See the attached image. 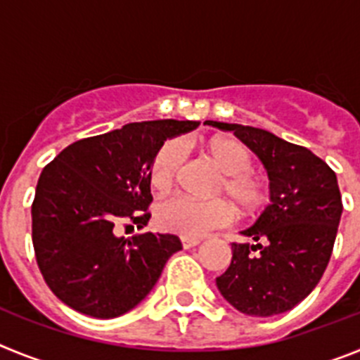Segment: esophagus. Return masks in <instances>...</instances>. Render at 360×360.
<instances>
[{"mask_svg": "<svg viewBox=\"0 0 360 360\" xmlns=\"http://www.w3.org/2000/svg\"><path fill=\"white\" fill-rule=\"evenodd\" d=\"M180 240H182L184 249H193V247L200 245V241H202L200 238H186V236H182Z\"/></svg>", "mask_w": 360, "mask_h": 360, "instance_id": "34e87169", "label": "esophagus"}]
</instances>
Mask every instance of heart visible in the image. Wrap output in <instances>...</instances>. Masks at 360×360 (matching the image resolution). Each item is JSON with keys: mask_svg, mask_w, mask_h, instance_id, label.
<instances>
[{"mask_svg": "<svg viewBox=\"0 0 360 360\" xmlns=\"http://www.w3.org/2000/svg\"><path fill=\"white\" fill-rule=\"evenodd\" d=\"M209 160L224 176L218 184V193H224L243 214H252L266 203L269 191L262 178L254 176L252 153L243 142L229 136H214L203 144ZM182 164V146L165 142L149 165V186L157 193H167L176 180ZM234 211L225 200H200L186 196H169L157 203L155 221L165 232L186 238H200L209 231L231 224Z\"/></svg>", "mask_w": 360, "mask_h": 360, "instance_id": "1", "label": "heart"}]
</instances>
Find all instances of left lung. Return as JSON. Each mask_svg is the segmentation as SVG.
Instances as JSON below:
<instances>
[{"label":"left lung","instance_id":"1","mask_svg":"<svg viewBox=\"0 0 360 360\" xmlns=\"http://www.w3.org/2000/svg\"><path fill=\"white\" fill-rule=\"evenodd\" d=\"M234 131L265 165L270 203L247 243H232V259L216 278L219 294L241 314L269 317L301 303L323 278L335 243L342 202L328 164L303 146L265 129L205 120Z\"/></svg>","mask_w":360,"mask_h":360}]
</instances>
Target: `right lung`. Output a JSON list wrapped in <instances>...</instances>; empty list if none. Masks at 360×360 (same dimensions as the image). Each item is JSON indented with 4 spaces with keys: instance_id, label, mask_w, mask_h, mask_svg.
Listing matches in <instances>:
<instances>
[{
    "instance_id": "add662e5",
    "label": "right lung",
    "mask_w": 360,
    "mask_h": 360,
    "mask_svg": "<svg viewBox=\"0 0 360 360\" xmlns=\"http://www.w3.org/2000/svg\"><path fill=\"white\" fill-rule=\"evenodd\" d=\"M196 126L173 119L126 124L73 142L44 165L32 203V243L44 281L63 303L111 319L151 292L182 243L153 232L124 240L115 227L148 224L153 157L164 141Z\"/></svg>"
}]
</instances>
